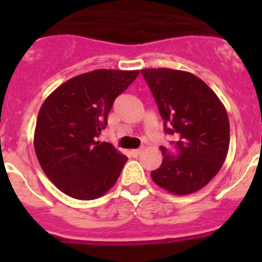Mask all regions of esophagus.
I'll return each mask as SVG.
<instances>
[{
    "label": "esophagus",
    "mask_w": 262,
    "mask_h": 262,
    "mask_svg": "<svg viewBox=\"0 0 262 262\" xmlns=\"http://www.w3.org/2000/svg\"><path fill=\"white\" fill-rule=\"evenodd\" d=\"M142 152H143L142 148H138V149H133V151H131V155H133L134 157H138L139 155H142Z\"/></svg>",
    "instance_id": "esophagus-1"
}]
</instances>
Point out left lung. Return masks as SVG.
<instances>
[{"mask_svg":"<svg viewBox=\"0 0 262 262\" xmlns=\"http://www.w3.org/2000/svg\"><path fill=\"white\" fill-rule=\"evenodd\" d=\"M154 94L166 134H180L177 156L165 147L159 169L151 173L169 193L186 195L202 189L221 170L230 147L226 107L200 77L169 68L142 69Z\"/></svg>","mask_w":262,"mask_h":262,"instance_id":"1","label":"left lung"}]
</instances>
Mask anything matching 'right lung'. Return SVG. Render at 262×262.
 Wrapping results in <instances>:
<instances>
[{"instance_id": "obj_1", "label": "right lung", "mask_w": 262, "mask_h": 262, "mask_svg": "<svg viewBox=\"0 0 262 262\" xmlns=\"http://www.w3.org/2000/svg\"><path fill=\"white\" fill-rule=\"evenodd\" d=\"M140 71L97 69L66 81L36 119L34 148L43 172L67 195L96 200L114 186L127 157L98 138L114 99Z\"/></svg>"}]
</instances>
